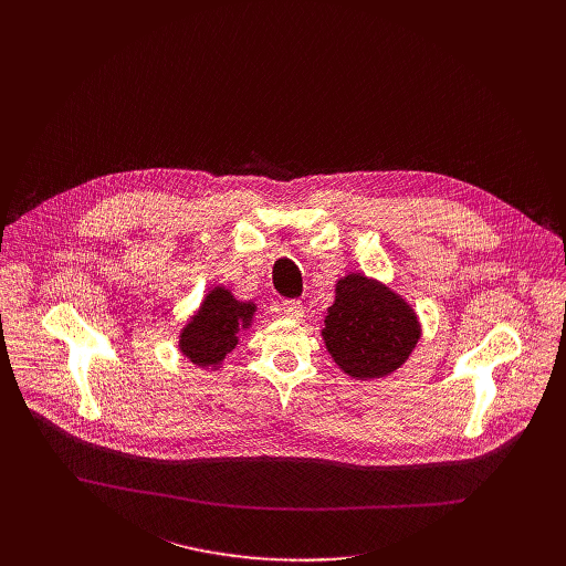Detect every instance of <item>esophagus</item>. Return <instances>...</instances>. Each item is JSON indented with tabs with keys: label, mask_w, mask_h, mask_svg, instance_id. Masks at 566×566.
I'll list each match as a JSON object with an SVG mask.
<instances>
[{
	"label": "esophagus",
	"mask_w": 566,
	"mask_h": 566,
	"mask_svg": "<svg viewBox=\"0 0 566 566\" xmlns=\"http://www.w3.org/2000/svg\"><path fill=\"white\" fill-rule=\"evenodd\" d=\"M281 310L287 318H294V321H301L305 316V305L301 301H283Z\"/></svg>",
	"instance_id": "esophagus-1"
}]
</instances>
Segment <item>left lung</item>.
<instances>
[{
  "mask_svg": "<svg viewBox=\"0 0 566 566\" xmlns=\"http://www.w3.org/2000/svg\"><path fill=\"white\" fill-rule=\"evenodd\" d=\"M323 337L333 361L346 375L368 381L403 366L420 339V323L411 305L390 287L350 272L335 283Z\"/></svg>",
  "mask_w": 566,
  "mask_h": 566,
  "instance_id": "left-lung-1",
  "label": "left lung"
}]
</instances>
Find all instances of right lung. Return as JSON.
Instances as JSON below:
<instances>
[{
	"mask_svg": "<svg viewBox=\"0 0 566 566\" xmlns=\"http://www.w3.org/2000/svg\"><path fill=\"white\" fill-rule=\"evenodd\" d=\"M256 305L238 301L231 290L213 287L200 310L182 326L178 348L200 368H220L224 357L238 346L254 318Z\"/></svg>",
	"mask_w": 566,
	"mask_h": 566,
	"instance_id": "add662e5",
	"label": "right lung"
}]
</instances>
